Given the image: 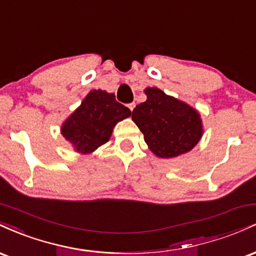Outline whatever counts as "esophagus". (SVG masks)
<instances>
[{
    "mask_svg": "<svg viewBox=\"0 0 256 256\" xmlns=\"http://www.w3.org/2000/svg\"><path fill=\"white\" fill-rule=\"evenodd\" d=\"M128 107L130 108V110L132 112V110H134V107H136V104H128Z\"/></svg>",
    "mask_w": 256,
    "mask_h": 256,
    "instance_id": "1",
    "label": "esophagus"
}]
</instances>
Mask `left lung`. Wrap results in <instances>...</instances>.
I'll return each mask as SVG.
<instances>
[{
	"mask_svg": "<svg viewBox=\"0 0 256 256\" xmlns=\"http://www.w3.org/2000/svg\"><path fill=\"white\" fill-rule=\"evenodd\" d=\"M146 100L132 110V120L155 156L177 158L190 152L204 134L198 110L158 88H146Z\"/></svg>",
	"mask_w": 256,
	"mask_h": 256,
	"instance_id": "8db88e82",
	"label": "left lung"
}]
</instances>
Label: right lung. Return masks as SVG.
Returning <instances> with one entry per match:
<instances>
[{"label":"right lung","mask_w":256,"mask_h":256,"mask_svg":"<svg viewBox=\"0 0 256 256\" xmlns=\"http://www.w3.org/2000/svg\"><path fill=\"white\" fill-rule=\"evenodd\" d=\"M131 116L128 107L116 102L114 94L91 90L61 126V134L73 150L91 154L110 140L114 126Z\"/></svg>","instance_id":"right-lung-1"}]
</instances>
